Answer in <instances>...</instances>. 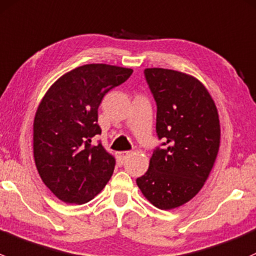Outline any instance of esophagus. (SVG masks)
I'll list each match as a JSON object with an SVG mask.
<instances>
[{
  "label": "esophagus",
  "mask_w": 256,
  "mask_h": 256,
  "mask_svg": "<svg viewBox=\"0 0 256 256\" xmlns=\"http://www.w3.org/2000/svg\"><path fill=\"white\" fill-rule=\"evenodd\" d=\"M130 154H132L130 152H120V154H118V159H120V162H124Z\"/></svg>",
  "instance_id": "34e87169"
}]
</instances>
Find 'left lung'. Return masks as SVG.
Wrapping results in <instances>:
<instances>
[{
    "instance_id": "1",
    "label": "left lung",
    "mask_w": 256,
    "mask_h": 256,
    "mask_svg": "<svg viewBox=\"0 0 256 256\" xmlns=\"http://www.w3.org/2000/svg\"><path fill=\"white\" fill-rule=\"evenodd\" d=\"M144 76L156 102V134L162 139L136 185L150 204L172 210L194 198L208 178L220 143L218 110L194 76L152 68Z\"/></svg>"
}]
</instances>
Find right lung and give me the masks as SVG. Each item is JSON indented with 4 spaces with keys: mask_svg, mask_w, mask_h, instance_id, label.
I'll list each match as a JSON object with an SVG mask.
<instances>
[{
    "mask_svg": "<svg viewBox=\"0 0 256 256\" xmlns=\"http://www.w3.org/2000/svg\"><path fill=\"white\" fill-rule=\"evenodd\" d=\"M133 70L88 64L62 75L36 110L33 152L42 180L59 200L85 204L108 182L116 160L101 142L97 124L104 94L128 80Z\"/></svg>",
    "mask_w": 256,
    "mask_h": 256,
    "instance_id": "obj_1",
    "label": "right lung"
}]
</instances>
